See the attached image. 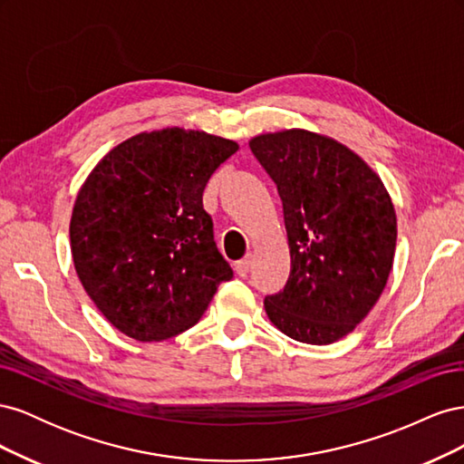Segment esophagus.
Returning a JSON list of instances; mask_svg holds the SVG:
<instances>
[{
	"label": "esophagus",
	"instance_id": "1",
	"mask_svg": "<svg viewBox=\"0 0 464 464\" xmlns=\"http://www.w3.org/2000/svg\"><path fill=\"white\" fill-rule=\"evenodd\" d=\"M249 266H251V257L247 256V257H244L242 261L236 263V275L246 276V275L249 273Z\"/></svg>",
	"mask_w": 464,
	"mask_h": 464
}]
</instances>
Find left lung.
Returning a JSON list of instances; mask_svg holds the SVG:
<instances>
[{"instance_id":"obj_1","label":"left lung","mask_w":464,"mask_h":464,"mask_svg":"<svg viewBox=\"0 0 464 464\" xmlns=\"http://www.w3.org/2000/svg\"><path fill=\"white\" fill-rule=\"evenodd\" d=\"M283 201L290 247L285 288L265 312L294 341L331 344L353 333L392 269L397 217L383 181L356 152L305 130L249 141Z\"/></svg>"}]
</instances>
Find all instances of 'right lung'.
I'll return each mask as SVG.
<instances>
[{"instance_id": "obj_1", "label": "right lung", "mask_w": 464, "mask_h": 464, "mask_svg": "<svg viewBox=\"0 0 464 464\" xmlns=\"http://www.w3.org/2000/svg\"><path fill=\"white\" fill-rule=\"evenodd\" d=\"M236 150L205 131H145L111 149L82 184L69 224L73 265L123 334L154 343L184 333L232 278L203 191Z\"/></svg>"}]
</instances>
